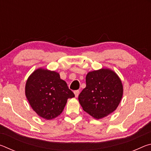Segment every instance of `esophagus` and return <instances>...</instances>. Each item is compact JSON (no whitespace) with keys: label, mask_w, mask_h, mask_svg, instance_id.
I'll list each match as a JSON object with an SVG mask.
<instances>
[{"label":"esophagus","mask_w":151,"mask_h":151,"mask_svg":"<svg viewBox=\"0 0 151 151\" xmlns=\"http://www.w3.org/2000/svg\"><path fill=\"white\" fill-rule=\"evenodd\" d=\"M74 93H75V97H77V96H78V94H79V91H78V90L75 91H74Z\"/></svg>","instance_id":"obj_1"}]
</instances>
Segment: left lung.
Here are the masks:
<instances>
[{"mask_svg":"<svg viewBox=\"0 0 151 151\" xmlns=\"http://www.w3.org/2000/svg\"><path fill=\"white\" fill-rule=\"evenodd\" d=\"M122 93L121 81L116 74L103 68L87 74L86 87L79 94L78 101L84 111L99 119L115 111Z\"/></svg>","mask_w":151,"mask_h":151,"instance_id":"obj_1","label":"left lung"}]
</instances>
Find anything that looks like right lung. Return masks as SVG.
Wrapping results in <instances>:
<instances>
[{
	"instance_id": "obj_1",
	"label": "right lung",
	"mask_w": 151,
	"mask_h": 151,
	"mask_svg": "<svg viewBox=\"0 0 151 151\" xmlns=\"http://www.w3.org/2000/svg\"><path fill=\"white\" fill-rule=\"evenodd\" d=\"M25 94L32 109L47 120L60 114L67 99L75 96L59 74L42 68L35 70L28 78Z\"/></svg>"
}]
</instances>
